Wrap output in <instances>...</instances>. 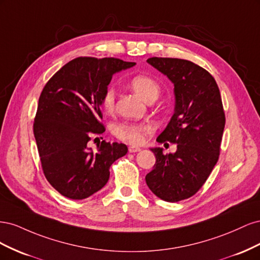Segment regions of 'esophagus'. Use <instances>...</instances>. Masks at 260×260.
<instances>
[{"instance_id": "34e87169", "label": "esophagus", "mask_w": 260, "mask_h": 260, "mask_svg": "<svg viewBox=\"0 0 260 260\" xmlns=\"http://www.w3.org/2000/svg\"><path fill=\"white\" fill-rule=\"evenodd\" d=\"M141 148L138 147V146H129V152L130 153H137V152H140Z\"/></svg>"}]
</instances>
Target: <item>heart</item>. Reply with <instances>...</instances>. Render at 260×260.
Segmentation results:
<instances>
[{"mask_svg":"<svg viewBox=\"0 0 260 260\" xmlns=\"http://www.w3.org/2000/svg\"><path fill=\"white\" fill-rule=\"evenodd\" d=\"M130 85L132 90L138 95L143 99L145 102L155 101L159 95L160 86L152 77L145 75H139L133 77L130 80ZM116 92L113 88H107L102 98V104L106 112H113L115 108ZM145 128L142 125L137 124H119L116 125L114 132L115 135L122 140H127L131 143H141L143 141V133Z\"/></svg>","mask_w":260,"mask_h":260,"instance_id":"1","label":"heart"}]
</instances>
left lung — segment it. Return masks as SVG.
I'll list each match as a JSON object with an SVG mask.
<instances>
[{
  "mask_svg": "<svg viewBox=\"0 0 260 260\" xmlns=\"http://www.w3.org/2000/svg\"><path fill=\"white\" fill-rule=\"evenodd\" d=\"M146 61L175 86V113L156 141L177 143V151L151 147L156 162L145 181L157 198L175 203L198 192L218 161L225 124L221 96L214 77L190 60Z\"/></svg>",
  "mask_w": 260,
  "mask_h": 260,
  "instance_id": "8db88e82",
  "label": "left lung"
}]
</instances>
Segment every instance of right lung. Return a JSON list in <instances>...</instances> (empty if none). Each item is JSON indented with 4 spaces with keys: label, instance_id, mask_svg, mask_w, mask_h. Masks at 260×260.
Returning <instances> with one entry per match:
<instances>
[{
    "label": "right lung",
    "instance_id": "obj_1",
    "mask_svg": "<svg viewBox=\"0 0 260 260\" xmlns=\"http://www.w3.org/2000/svg\"><path fill=\"white\" fill-rule=\"evenodd\" d=\"M136 62L118 58L78 57L55 74L39 99L34 133L45 178L62 196L83 200L109 179L112 164L128 152L122 143L103 141L88 146L105 131L102 98L114 75Z\"/></svg>",
    "mask_w": 260,
    "mask_h": 260
}]
</instances>
